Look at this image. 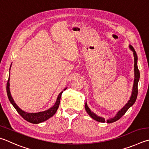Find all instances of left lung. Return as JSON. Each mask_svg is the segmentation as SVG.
I'll return each mask as SVG.
<instances>
[{
  "mask_svg": "<svg viewBox=\"0 0 149 149\" xmlns=\"http://www.w3.org/2000/svg\"><path fill=\"white\" fill-rule=\"evenodd\" d=\"M130 49L134 52V73H135V79H134V86H133V90H132V96L130 97V100L128 102V103L124 105V107L123 108V109H120L119 111L117 113V115L115 116V117L109 118V120H107V123H114V122L118 120V119L123 117V116L125 114L126 112L128 111L130 107L134 105V104L136 102L137 97V94H138V88H137V85H138V82L139 80V77H140V73H139V70L138 69V67H137V56L136 51L134 49V47L132 46V45H130ZM85 110L86 111L88 114L90 115V117L93 118V119L96 120L98 122H101V123H105V120L104 118H102L100 117H98L97 116L95 113H94L93 112H92L91 109H89V107L87 106V104H86V102H85Z\"/></svg>",
  "mask_w": 149,
  "mask_h": 149,
  "instance_id": "8db88e82",
  "label": "left lung"
}]
</instances>
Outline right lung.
<instances>
[{"label":"right lung","instance_id":"right-lung-1","mask_svg":"<svg viewBox=\"0 0 149 149\" xmlns=\"http://www.w3.org/2000/svg\"><path fill=\"white\" fill-rule=\"evenodd\" d=\"M10 77L8 78V82L6 84V92H7V95L8 97V99L11 104L13 105V106L15 107V109L17 111V113L19 114L21 117H22L24 119L26 120V121L29 122L33 124H38L40 123H42V122L47 120L49 119L50 117H53V116L55 114V113L57 111L58 108L59 107V104H60V101H61V95L63 94V91L61 92V93L58 94L57 100H56V102L53 105L52 107H51L50 109L48 110L44 111L39 112V113H27L23 111V110H21L19 107L17 105H16L15 103L13 101L12 96H11L10 91ZM66 89L64 88V91H65Z\"/></svg>","mask_w":149,"mask_h":149}]
</instances>
